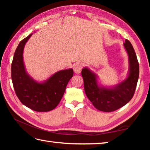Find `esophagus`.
Returning a JSON list of instances; mask_svg holds the SVG:
<instances>
[{"instance_id": "obj_1", "label": "esophagus", "mask_w": 150, "mask_h": 150, "mask_svg": "<svg viewBox=\"0 0 150 150\" xmlns=\"http://www.w3.org/2000/svg\"><path fill=\"white\" fill-rule=\"evenodd\" d=\"M83 68V64L81 62H77L73 65V70L74 72L77 74H79Z\"/></svg>"}]
</instances>
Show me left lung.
<instances>
[{"instance_id": "left-lung-1", "label": "left lung", "mask_w": 150, "mask_h": 150, "mask_svg": "<svg viewBox=\"0 0 150 150\" xmlns=\"http://www.w3.org/2000/svg\"><path fill=\"white\" fill-rule=\"evenodd\" d=\"M128 57V72L126 79L118 84L105 86L98 75L87 67L81 71L86 95L95 107L100 111L112 112L126 105L135 92L139 77V63L132 47L128 40L124 43Z\"/></svg>"}]
</instances>
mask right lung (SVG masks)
<instances>
[{
    "instance_id": "right-lung-1",
    "label": "right lung",
    "mask_w": 150,
    "mask_h": 150,
    "mask_svg": "<svg viewBox=\"0 0 150 150\" xmlns=\"http://www.w3.org/2000/svg\"><path fill=\"white\" fill-rule=\"evenodd\" d=\"M32 35L22 40L15 51L11 65L12 84L24 105L37 112L50 111L59 103L73 70L70 68L59 71L42 81L33 79L27 72L23 58L25 45Z\"/></svg>"
}]
</instances>
